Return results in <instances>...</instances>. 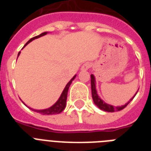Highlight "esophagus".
Here are the masks:
<instances>
[{"label": "esophagus", "instance_id": "34e87169", "mask_svg": "<svg viewBox=\"0 0 151 151\" xmlns=\"http://www.w3.org/2000/svg\"><path fill=\"white\" fill-rule=\"evenodd\" d=\"M90 66H91V64L89 63H85L81 66V70H87L90 68Z\"/></svg>", "mask_w": 151, "mask_h": 151}]
</instances>
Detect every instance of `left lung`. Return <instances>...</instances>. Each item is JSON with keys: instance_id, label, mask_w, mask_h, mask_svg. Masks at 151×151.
Returning a JSON list of instances; mask_svg holds the SVG:
<instances>
[{"instance_id": "obj_1", "label": "left lung", "mask_w": 151, "mask_h": 151, "mask_svg": "<svg viewBox=\"0 0 151 151\" xmlns=\"http://www.w3.org/2000/svg\"><path fill=\"white\" fill-rule=\"evenodd\" d=\"M91 87H92V99L94 101V103L99 108V109H100V110H104V111H107V112H115V111H119V110H123V109H124V107H126V106L133 99L134 97L136 96V93L138 92V91H137L136 95H135V96H134L132 97L125 105L122 106H114L109 105L107 103H104V102L99 98L98 94H97L96 89V81H95L94 76L92 75V74L91 75Z\"/></svg>"}]
</instances>
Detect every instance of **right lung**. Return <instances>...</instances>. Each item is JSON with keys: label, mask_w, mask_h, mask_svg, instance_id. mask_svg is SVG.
Here are the masks:
<instances>
[{"label": "right lung", "mask_w": 151, "mask_h": 151, "mask_svg": "<svg viewBox=\"0 0 151 151\" xmlns=\"http://www.w3.org/2000/svg\"><path fill=\"white\" fill-rule=\"evenodd\" d=\"M48 34V32H45V33H42V34H41L40 35H38V36H36L34 37H32L30 40H29V41H27V43L25 45V46L27 45V44H29L30 41H32L33 40H34V39L36 38H38V37H42L44 36V35H45V34ZM24 46V47H25ZM20 52H19V54H18V56L19 55ZM76 75L73 77L72 79H71L70 81H69L68 83H67V85H66V87H65V88H64V90L63 91V92H62L61 96H60V97H59V99H58V101H57L56 103H55L54 105L52 106H51L50 108H48V109H45V110H34V109H31L33 111H36V112L39 113V114H43V115H50V114H59V113H61L63 110L65 109V107H66V99H67V92H68V89H69V87H70V84L72 83V81H73V80L75 78ZM26 105V104H25Z\"/></svg>", "instance_id": "obj_1"}]
</instances>
